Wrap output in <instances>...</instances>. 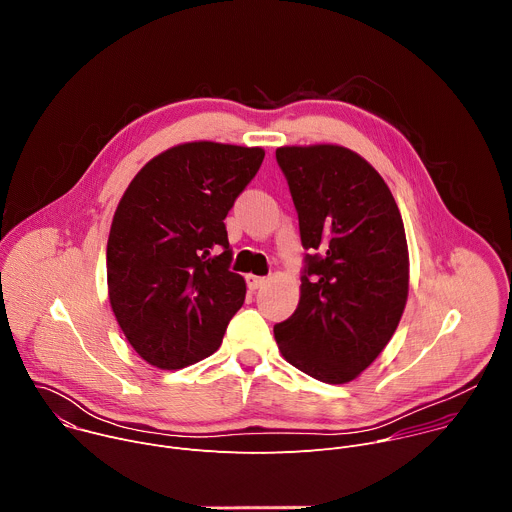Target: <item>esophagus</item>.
Returning a JSON list of instances; mask_svg holds the SVG:
<instances>
[{"label": "esophagus", "mask_w": 512, "mask_h": 512, "mask_svg": "<svg viewBox=\"0 0 512 512\" xmlns=\"http://www.w3.org/2000/svg\"><path fill=\"white\" fill-rule=\"evenodd\" d=\"M265 283H267V279H265V277H259V275H247V287H249L251 291H255V289L263 287Z\"/></svg>", "instance_id": "1"}]
</instances>
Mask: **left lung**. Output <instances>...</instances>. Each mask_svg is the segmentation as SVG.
<instances>
[{"instance_id":"obj_1","label":"left lung","mask_w":512,"mask_h":512,"mask_svg":"<svg viewBox=\"0 0 512 512\" xmlns=\"http://www.w3.org/2000/svg\"><path fill=\"white\" fill-rule=\"evenodd\" d=\"M294 198L306 269L300 304L273 326L281 356L302 373L342 385L383 352L409 294V251L397 202L367 162L342 145L275 152Z\"/></svg>"}]
</instances>
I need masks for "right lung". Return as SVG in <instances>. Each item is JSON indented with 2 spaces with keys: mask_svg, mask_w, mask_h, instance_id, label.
I'll list each match as a JSON object with an SVG mask.
<instances>
[{
  "mask_svg": "<svg viewBox=\"0 0 512 512\" xmlns=\"http://www.w3.org/2000/svg\"><path fill=\"white\" fill-rule=\"evenodd\" d=\"M265 152L190 141L145 164L121 196L107 241L109 302L133 350L162 371L184 369L223 342L245 302L229 269L225 218Z\"/></svg>",
  "mask_w": 512,
  "mask_h": 512,
  "instance_id": "right-lung-1",
  "label": "right lung"
}]
</instances>
